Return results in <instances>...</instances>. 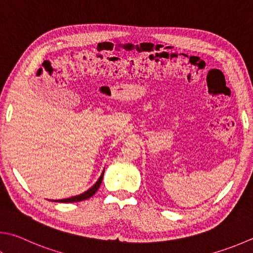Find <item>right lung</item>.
<instances>
[{
  "label": "right lung",
  "instance_id": "right-lung-1",
  "mask_svg": "<svg viewBox=\"0 0 253 253\" xmlns=\"http://www.w3.org/2000/svg\"><path fill=\"white\" fill-rule=\"evenodd\" d=\"M103 177H104V171L102 172V174H100V177L98 178V180L96 181L95 185L89 188L88 190L83 192V194L79 195V196H74V197H71V198H66V199H61V200H53V201H56V203H64V204H67V203H79V201H83V200H86L90 198L91 196H93L96 191H97V189L100 186V183H102V180H103Z\"/></svg>",
  "mask_w": 253,
  "mask_h": 253
}]
</instances>
